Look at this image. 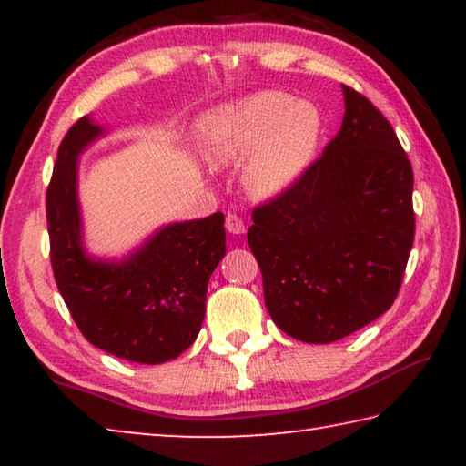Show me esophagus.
I'll list each match as a JSON object with an SVG mask.
<instances>
[{"label":"esophagus","mask_w":466,"mask_h":466,"mask_svg":"<svg viewBox=\"0 0 466 466\" xmlns=\"http://www.w3.org/2000/svg\"><path fill=\"white\" fill-rule=\"evenodd\" d=\"M226 230L230 234H244V230H247V224L242 222V218L228 214L226 216Z\"/></svg>","instance_id":"esophagus-1"}]
</instances>
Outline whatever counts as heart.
<instances>
[{"mask_svg":"<svg viewBox=\"0 0 466 466\" xmlns=\"http://www.w3.org/2000/svg\"><path fill=\"white\" fill-rule=\"evenodd\" d=\"M322 133L325 119L314 102L278 90L248 94L197 123L205 160L226 167L249 154L242 185L255 199H273L294 187L317 157Z\"/></svg>","mask_w":466,"mask_h":466,"instance_id":"obj_1","label":"heart"}]
</instances>
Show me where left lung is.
Listing matches in <instances>:
<instances>
[{"mask_svg":"<svg viewBox=\"0 0 466 466\" xmlns=\"http://www.w3.org/2000/svg\"><path fill=\"white\" fill-rule=\"evenodd\" d=\"M341 129L298 183L252 211L248 247L283 333L333 343L399 294L413 247V170L397 133L343 86Z\"/></svg>","mask_w":466,"mask_h":466,"instance_id":"left-lung-1","label":"left lung"}]
</instances>
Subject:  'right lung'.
Wrapping results in <instances>:
<instances>
[{
    "instance_id": "obj_1",
    "label": "right lung",
    "mask_w": 466,
    "mask_h": 466,
    "mask_svg": "<svg viewBox=\"0 0 466 466\" xmlns=\"http://www.w3.org/2000/svg\"><path fill=\"white\" fill-rule=\"evenodd\" d=\"M106 133L82 116L59 146L46 188L55 281L92 345L137 364H164L199 335L208 283L226 255L224 214L160 226L121 258L90 255L77 168L80 156Z\"/></svg>"
}]
</instances>
